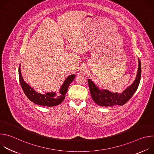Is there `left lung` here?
I'll return each instance as SVG.
<instances>
[{
	"mask_svg": "<svg viewBox=\"0 0 154 154\" xmlns=\"http://www.w3.org/2000/svg\"><path fill=\"white\" fill-rule=\"evenodd\" d=\"M141 74V61L138 58V69L136 79L134 83L121 93H112L106 90H100L90 79L88 80L90 93L94 102L102 106H112L124 105L133 96L140 84Z\"/></svg>",
	"mask_w": 154,
	"mask_h": 154,
	"instance_id": "1",
	"label": "left lung"
}]
</instances>
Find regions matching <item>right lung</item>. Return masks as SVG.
<instances>
[{
    "instance_id": "obj_1",
    "label": "right lung",
    "mask_w": 154,
    "mask_h": 154,
    "mask_svg": "<svg viewBox=\"0 0 154 154\" xmlns=\"http://www.w3.org/2000/svg\"><path fill=\"white\" fill-rule=\"evenodd\" d=\"M20 64L19 68V82L26 96L33 103L43 106H53L60 104L65 98V94H66L68 88L71 83L74 79L75 75L72 74L69 75L60 89V95L56 96V93H46V94H41L36 92L32 87H30L23 79L20 72Z\"/></svg>"
}]
</instances>
